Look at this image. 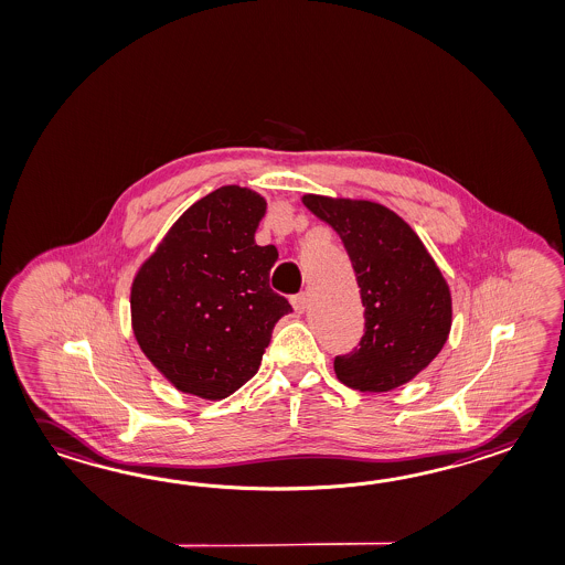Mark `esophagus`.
I'll list each match as a JSON object with an SVG mask.
<instances>
[{"instance_id":"obj_1","label":"esophagus","mask_w":565,"mask_h":565,"mask_svg":"<svg viewBox=\"0 0 565 565\" xmlns=\"http://www.w3.org/2000/svg\"><path fill=\"white\" fill-rule=\"evenodd\" d=\"M291 306H294V310L296 313L306 312V308H308V294H296V296H291Z\"/></svg>"}]
</instances>
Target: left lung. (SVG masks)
<instances>
[{
	"label": "left lung",
	"mask_w": 565,
	"mask_h": 565,
	"mask_svg": "<svg viewBox=\"0 0 565 565\" xmlns=\"http://www.w3.org/2000/svg\"><path fill=\"white\" fill-rule=\"evenodd\" d=\"M301 202L339 233L361 288L363 339L334 359V373L352 390L402 387L450 334V289L438 265L414 228L376 202L316 194Z\"/></svg>",
	"instance_id": "1"
}]
</instances>
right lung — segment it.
<instances>
[{"mask_svg": "<svg viewBox=\"0 0 565 565\" xmlns=\"http://www.w3.org/2000/svg\"><path fill=\"white\" fill-rule=\"evenodd\" d=\"M265 209L253 190H214L175 221L134 279V334L175 390L225 399L259 371L271 330L291 312L269 288L276 247L255 243Z\"/></svg>", "mask_w": 565, "mask_h": 565, "instance_id": "add662e5", "label": "right lung"}]
</instances>
